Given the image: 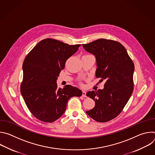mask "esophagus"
Wrapping results in <instances>:
<instances>
[{"instance_id":"obj_1","label":"esophagus","mask_w":155,"mask_h":155,"mask_svg":"<svg viewBox=\"0 0 155 155\" xmlns=\"http://www.w3.org/2000/svg\"><path fill=\"white\" fill-rule=\"evenodd\" d=\"M82 96H83V97H87L86 91H83V92H82Z\"/></svg>"}]
</instances>
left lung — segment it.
<instances>
[{
    "mask_svg": "<svg viewBox=\"0 0 155 155\" xmlns=\"http://www.w3.org/2000/svg\"><path fill=\"white\" fill-rule=\"evenodd\" d=\"M83 47L96 58V77L105 81L103 90L86 93L95 101L94 107L86 114L97 122H107L121 113L133 91L134 65L118 41L100 38Z\"/></svg>",
    "mask_w": 155,
    "mask_h": 155,
    "instance_id": "8db88e82",
    "label": "left lung"
}]
</instances>
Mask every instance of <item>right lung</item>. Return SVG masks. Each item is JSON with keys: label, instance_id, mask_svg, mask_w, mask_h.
I'll use <instances>...</instances> for the list:
<instances>
[{"label": "right lung", "instance_id": "obj_1", "mask_svg": "<svg viewBox=\"0 0 155 155\" xmlns=\"http://www.w3.org/2000/svg\"><path fill=\"white\" fill-rule=\"evenodd\" d=\"M80 45H69L57 40H42L26 56L23 64L21 93L31 114L37 119L52 123L65 112L68 100L80 97L77 87L58 88L56 81L68 58Z\"/></svg>", "mask_w": 155, "mask_h": 155}]
</instances>
